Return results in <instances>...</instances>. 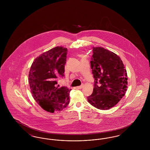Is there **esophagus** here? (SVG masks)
Returning a JSON list of instances; mask_svg holds the SVG:
<instances>
[{"label": "esophagus", "mask_w": 150, "mask_h": 150, "mask_svg": "<svg viewBox=\"0 0 150 150\" xmlns=\"http://www.w3.org/2000/svg\"><path fill=\"white\" fill-rule=\"evenodd\" d=\"M83 85H81V86H77L76 87V88L77 89H82L83 88Z\"/></svg>", "instance_id": "1"}]
</instances>
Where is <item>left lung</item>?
<instances>
[{
    "instance_id": "8db88e82",
    "label": "left lung",
    "mask_w": 150,
    "mask_h": 150,
    "mask_svg": "<svg viewBox=\"0 0 150 150\" xmlns=\"http://www.w3.org/2000/svg\"><path fill=\"white\" fill-rule=\"evenodd\" d=\"M91 61L95 80L88 102L98 109L109 110L124 97L127 90L128 76L121 58L103 47H93Z\"/></svg>"
}]
</instances>
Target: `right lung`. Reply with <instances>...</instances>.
I'll use <instances>...</instances> for the list:
<instances>
[{
    "label": "right lung",
    "mask_w": 150,
    "mask_h": 150,
    "mask_svg": "<svg viewBox=\"0 0 150 150\" xmlns=\"http://www.w3.org/2000/svg\"><path fill=\"white\" fill-rule=\"evenodd\" d=\"M67 49L56 47L36 57L31 66L29 83L33 97L45 111H59L70 102L71 89L59 87L57 78L64 76Z\"/></svg>",
    "instance_id": "add662e5"
}]
</instances>
